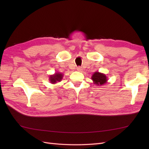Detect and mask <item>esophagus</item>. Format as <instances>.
Wrapping results in <instances>:
<instances>
[{
    "label": "esophagus",
    "instance_id": "obj_1",
    "mask_svg": "<svg viewBox=\"0 0 149 149\" xmlns=\"http://www.w3.org/2000/svg\"><path fill=\"white\" fill-rule=\"evenodd\" d=\"M77 70L79 71V72H81L82 70H83V68H82L81 67H80V66H79V67H77Z\"/></svg>",
    "mask_w": 149,
    "mask_h": 149
}]
</instances>
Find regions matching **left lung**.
I'll return each mask as SVG.
<instances>
[{"mask_svg": "<svg viewBox=\"0 0 149 149\" xmlns=\"http://www.w3.org/2000/svg\"><path fill=\"white\" fill-rule=\"evenodd\" d=\"M91 79L93 81L94 84H96L97 86H102L104 85L107 82V77L106 75L99 72H95L93 73V74L91 76Z\"/></svg>", "mask_w": 149, "mask_h": 149, "instance_id": "obj_1", "label": "left lung"}]
</instances>
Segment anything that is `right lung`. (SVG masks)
I'll return each instance as SVG.
<instances>
[{"instance_id": "1", "label": "right lung", "mask_w": 149, "mask_h": 149, "mask_svg": "<svg viewBox=\"0 0 149 149\" xmlns=\"http://www.w3.org/2000/svg\"><path fill=\"white\" fill-rule=\"evenodd\" d=\"M63 77V74L60 72H56L54 74L49 76V81L51 84H56L58 82L61 81Z\"/></svg>"}]
</instances>
